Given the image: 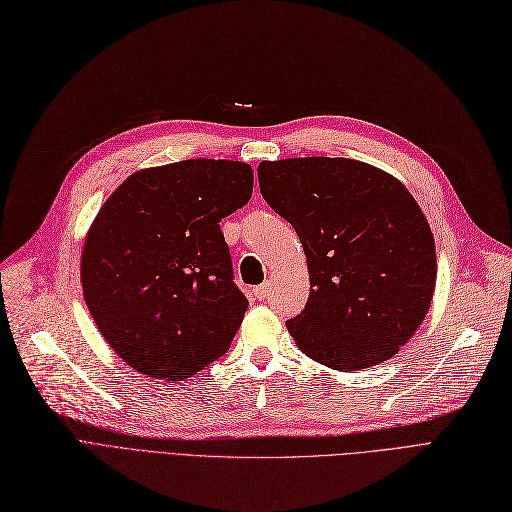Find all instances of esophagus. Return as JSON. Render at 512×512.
<instances>
[{
  "instance_id": "1",
  "label": "esophagus",
  "mask_w": 512,
  "mask_h": 512,
  "mask_svg": "<svg viewBox=\"0 0 512 512\" xmlns=\"http://www.w3.org/2000/svg\"><path fill=\"white\" fill-rule=\"evenodd\" d=\"M253 293H255L257 300H268L270 298V283H263V285L255 287Z\"/></svg>"
}]
</instances>
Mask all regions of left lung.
Segmentation results:
<instances>
[{"label":"left lung","instance_id":"8db88e82","mask_svg":"<svg viewBox=\"0 0 512 512\" xmlns=\"http://www.w3.org/2000/svg\"><path fill=\"white\" fill-rule=\"evenodd\" d=\"M257 176L308 261V302L287 321L300 349L342 372L398 353L436 287L434 236L415 197L391 174L342 157L261 161Z\"/></svg>","mask_w":512,"mask_h":512}]
</instances>
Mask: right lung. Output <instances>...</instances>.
<instances>
[{
	"mask_svg": "<svg viewBox=\"0 0 512 512\" xmlns=\"http://www.w3.org/2000/svg\"><path fill=\"white\" fill-rule=\"evenodd\" d=\"M251 193L246 163L187 159L131 174L97 212L82 293L110 349L140 374L180 381L227 353L249 300L219 223Z\"/></svg>",
	"mask_w": 512,
	"mask_h": 512,
	"instance_id": "1",
	"label": "right lung"
}]
</instances>
